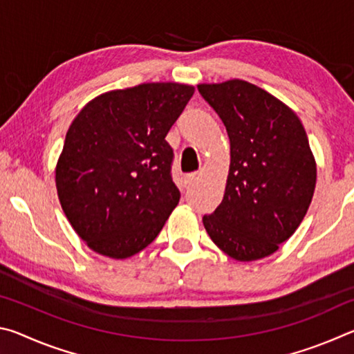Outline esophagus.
<instances>
[{
  "label": "esophagus",
  "mask_w": 354,
  "mask_h": 354,
  "mask_svg": "<svg viewBox=\"0 0 354 354\" xmlns=\"http://www.w3.org/2000/svg\"><path fill=\"white\" fill-rule=\"evenodd\" d=\"M198 176H200V173H198V171L189 173V175H185V176H184V181H185V184H192L194 181H196V179H198Z\"/></svg>",
  "instance_id": "34e87169"
}]
</instances>
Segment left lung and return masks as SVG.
Instances as JSON below:
<instances>
[{"label": "left lung", "instance_id": "8db88e82", "mask_svg": "<svg viewBox=\"0 0 354 354\" xmlns=\"http://www.w3.org/2000/svg\"><path fill=\"white\" fill-rule=\"evenodd\" d=\"M198 91L230 137L223 200L203 225L232 259H262L297 231L313 201L317 164L306 131L289 106L248 81L198 84Z\"/></svg>", "mask_w": 354, "mask_h": 354}]
</instances>
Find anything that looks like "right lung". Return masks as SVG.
I'll use <instances>...</instances> for the list:
<instances>
[{
  "instance_id": "right-lung-1",
  "label": "right lung",
  "mask_w": 354,
  "mask_h": 354,
  "mask_svg": "<svg viewBox=\"0 0 354 354\" xmlns=\"http://www.w3.org/2000/svg\"><path fill=\"white\" fill-rule=\"evenodd\" d=\"M194 92L179 82L117 88L88 101L71 122L56 189L71 227L95 253L137 254L178 206L165 136Z\"/></svg>"
}]
</instances>
